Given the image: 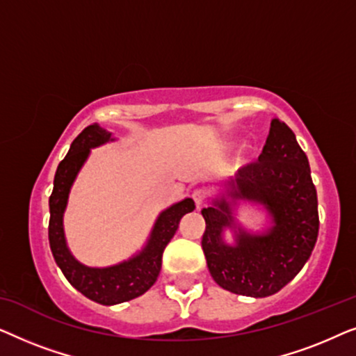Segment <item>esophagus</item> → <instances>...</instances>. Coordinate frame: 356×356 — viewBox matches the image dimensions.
I'll use <instances>...</instances> for the list:
<instances>
[{
	"instance_id": "1",
	"label": "esophagus",
	"mask_w": 356,
	"mask_h": 356,
	"mask_svg": "<svg viewBox=\"0 0 356 356\" xmlns=\"http://www.w3.org/2000/svg\"><path fill=\"white\" fill-rule=\"evenodd\" d=\"M191 196H193V201L196 202V206L201 207L204 204V197H206V194H204L202 189H196V191H193Z\"/></svg>"
}]
</instances>
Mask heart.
I'll return each instance as SVG.
<instances>
[{
    "label": "heart",
    "instance_id": "1",
    "mask_svg": "<svg viewBox=\"0 0 356 356\" xmlns=\"http://www.w3.org/2000/svg\"><path fill=\"white\" fill-rule=\"evenodd\" d=\"M240 147H241V143L238 139H228L222 145L223 152H227V154L235 152V150H238ZM250 160H251V154L248 152V150H243V154L238 157V165H240V167H245V165L250 163Z\"/></svg>",
    "mask_w": 356,
    "mask_h": 356
}]
</instances>
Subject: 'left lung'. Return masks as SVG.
<instances>
[{"mask_svg": "<svg viewBox=\"0 0 356 356\" xmlns=\"http://www.w3.org/2000/svg\"><path fill=\"white\" fill-rule=\"evenodd\" d=\"M202 209V250L212 279L232 293L264 298L303 269L319 232L318 194L293 131L274 118L256 163L217 184ZM241 203L265 216L259 231L237 220Z\"/></svg>", "mask_w": 356, "mask_h": 356, "instance_id": "8db88e82", "label": "left lung"}]
</instances>
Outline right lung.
<instances>
[{
    "instance_id": "right-lung-1",
    "label": "right lung",
    "mask_w": 356,
    "mask_h": 356,
    "mask_svg": "<svg viewBox=\"0 0 356 356\" xmlns=\"http://www.w3.org/2000/svg\"><path fill=\"white\" fill-rule=\"evenodd\" d=\"M118 140L108 129L90 124L72 140L67 155L58 165L53 193L48 201L50 225L48 240L58 267L77 291L95 303L113 306L138 298L155 284L162 269V254L178 230L179 220L194 211V201L184 197L163 209L155 218L144 246L138 252L116 264L92 267L82 264L72 254L66 241L65 212L70 193L92 149Z\"/></svg>"
}]
</instances>
